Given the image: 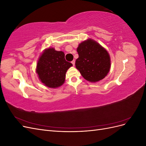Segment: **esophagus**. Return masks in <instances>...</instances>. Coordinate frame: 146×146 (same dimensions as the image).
<instances>
[{
	"instance_id": "34e87169",
	"label": "esophagus",
	"mask_w": 146,
	"mask_h": 146,
	"mask_svg": "<svg viewBox=\"0 0 146 146\" xmlns=\"http://www.w3.org/2000/svg\"><path fill=\"white\" fill-rule=\"evenodd\" d=\"M71 63H72V64H73V66H74V65H75V60H73V61H72V62H71Z\"/></svg>"
}]
</instances>
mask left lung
Wrapping results in <instances>:
<instances>
[{"mask_svg":"<svg viewBox=\"0 0 146 146\" xmlns=\"http://www.w3.org/2000/svg\"><path fill=\"white\" fill-rule=\"evenodd\" d=\"M78 58L76 67L82 77L90 82H97L107 76L111 60L107 50L98 42L88 39L77 47Z\"/></svg>","mask_w":146,"mask_h":146,"instance_id":"8db88e82","label":"left lung"}]
</instances>
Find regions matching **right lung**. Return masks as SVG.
I'll use <instances>...</instances> for the list:
<instances>
[{"instance_id":"right-lung-1","label":"right lung","mask_w":146,"mask_h":146,"mask_svg":"<svg viewBox=\"0 0 146 146\" xmlns=\"http://www.w3.org/2000/svg\"><path fill=\"white\" fill-rule=\"evenodd\" d=\"M72 66V63L66 61L63 52L48 48L39 56L36 72L45 86L56 88L64 83L66 73Z\"/></svg>"}]
</instances>
